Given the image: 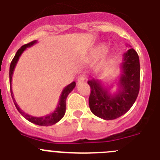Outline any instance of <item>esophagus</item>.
I'll return each instance as SVG.
<instances>
[{
	"label": "esophagus",
	"instance_id": "34e87169",
	"mask_svg": "<svg viewBox=\"0 0 160 160\" xmlns=\"http://www.w3.org/2000/svg\"><path fill=\"white\" fill-rule=\"evenodd\" d=\"M86 80V76L85 75H80L78 78V83H82Z\"/></svg>",
	"mask_w": 160,
	"mask_h": 160
}]
</instances>
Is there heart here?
Wrapping results in <instances>:
<instances>
[{
  "label": "heart",
  "instance_id": "heart-1",
  "mask_svg": "<svg viewBox=\"0 0 160 160\" xmlns=\"http://www.w3.org/2000/svg\"><path fill=\"white\" fill-rule=\"evenodd\" d=\"M105 49V45H98V46H95V47L91 50V52H90V57L93 59L98 58L100 57V56L102 54V53L104 52ZM110 57H111V53H110V52H104V53H103L102 55V63L107 62L109 59H110Z\"/></svg>",
  "mask_w": 160,
  "mask_h": 160
}]
</instances>
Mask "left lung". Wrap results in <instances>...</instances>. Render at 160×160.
Listing matches in <instances>:
<instances>
[{
	"label": "left lung",
	"instance_id": "8db88e82",
	"mask_svg": "<svg viewBox=\"0 0 160 160\" xmlns=\"http://www.w3.org/2000/svg\"><path fill=\"white\" fill-rule=\"evenodd\" d=\"M122 73L118 83V90L111 94L110 90L102 85L99 80L88 81L90 92L89 105L94 115L105 120L119 118L129 111L135 103L140 82V65L138 55L131 48L123 54L120 65Z\"/></svg>",
	"mask_w": 160,
	"mask_h": 160
}]
</instances>
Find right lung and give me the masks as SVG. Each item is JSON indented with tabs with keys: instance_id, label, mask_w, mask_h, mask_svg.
<instances>
[{
	"instance_id": "obj_1",
	"label": "right lung",
	"mask_w": 160,
	"mask_h": 160,
	"mask_svg": "<svg viewBox=\"0 0 160 160\" xmlns=\"http://www.w3.org/2000/svg\"><path fill=\"white\" fill-rule=\"evenodd\" d=\"M38 41H32V42H29L28 44H25L24 46H22V47L20 48L18 50V52L16 53L15 56H14L13 59L11 62L10 67H9V82H10V92L11 95H12V100H13V102L15 104V107L18 109V111H19V113L22 114V116L25 118L29 121V122H32V123L36 124V125L39 126H45V127H48V126H51L53 124L57 123L58 121H60L62 118L64 116L65 113H66V98H67L68 94L71 92L72 90H73V88L75 87L76 83L75 82H73L70 84H69L68 86H66L64 89H63L62 92L61 94L60 98H59L58 104V107H56L55 111L53 112H52L51 114H49L46 116L43 117H33L32 115H29L28 114H25L22 109L20 108L19 106L18 105V103L16 102V100L13 97V94H12V74H13L14 69H15V66H16L17 63H18V60H19V58L21 57V55L22 54L24 51H25L26 48L30 47V46H33L34 44L37 43Z\"/></svg>"
}]
</instances>
